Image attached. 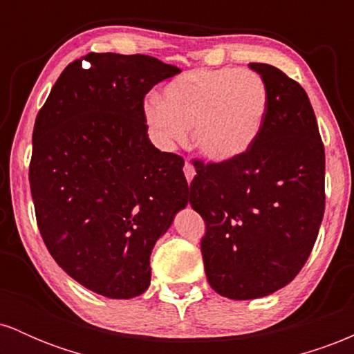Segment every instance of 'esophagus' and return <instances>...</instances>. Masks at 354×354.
<instances>
[{
	"instance_id": "esophagus-1",
	"label": "esophagus",
	"mask_w": 354,
	"mask_h": 354,
	"mask_svg": "<svg viewBox=\"0 0 354 354\" xmlns=\"http://www.w3.org/2000/svg\"><path fill=\"white\" fill-rule=\"evenodd\" d=\"M183 171H185V176H186V180H188V183L193 181V178H194V174H196V171H194V166L191 165L189 161H186Z\"/></svg>"
}]
</instances>
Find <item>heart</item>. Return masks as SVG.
Segmentation results:
<instances>
[{"instance_id":"heart-1","label":"heart","mask_w":354,"mask_h":354,"mask_svg":"<svg viewBox=\"0 0 354 354\" xmlns=\"http://www.w3.org/2000/svg\"><path fill=\"white\" fill-rule=\"evenodd\" d=\"M270 91L258 73L200 68L169 81L163 101L149 98L143 116L165 149L185 143L211 163H231L253 148L265 126Z\"/></svg>"}]
</instances>
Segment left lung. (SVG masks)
<instances>
[{"instance_id":"8db88e82","label":"left lung","mask_w":354,"mask_h":354,"mask_svg":"<svg viewBox=\"0 0 354 354\" xmlns=\"http://www.w3.org/2000/svg\"><path fill=\"white\" fill-rule=\"evenodd\" d=\"M270 91L253 148L231 163H194L191 208L206 223L208 283L230 299L281 290L310 258L324 213V146L306 91L278 68L250 63Z\"/></svg>"}]
</instances>
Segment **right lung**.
I'll return each instance as SVG.
<instances>
[{"mask_svg":"<svg viewBox=\"0 0 354 354\" xmlns=\"http://www.w3.org/2000/svg\"><path fill=\"white\" fill-rule=\"evenodd\" d=\"M181 73L146 55L73 61L36 116L30 186L55 261L104 298L151 283L149 256L189 200L181 156L149 141L143 98Z\"/></svg>","mask_w":354,"mask_h":354,"instance_id":"right-lung-1","label":"right lung"}]
</instances>
